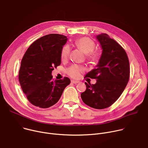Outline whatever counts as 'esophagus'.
I'll return each instance as SVG.
<instances>
[{"instance_id": "34e87169", "label": "esophagus", "mask_w": 148, "mask_h": 148, "mask_svg": "<svg viewBox=\"0 0 148 148\" xmlns=\"http://www.w3.org/2000/svg\"><path fill=\"white\" fill-rule=\"evenodd\" d=\"M71 83H73V84H78V83L79 82V81H75V80H71Z\"/></svg>"}]
</instances>
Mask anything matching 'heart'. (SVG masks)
Here are the masks:
<instances>
[{
  "mask_svg": "<svg viewBox=\"0 0 148 148\" xmlns=\"http://www.w3.org/2000/svg\"><path fill=\"white\" fill-rule=\"evenodd\" d=\"M76 46L81 50L86 53V59L91 62H96L100 58L99 53L94 51L95 47V42L88 37H82L75 41ZM70 51V46L67 45H64L61 51V59L63 61L66 60L69 56ZM84 69L79 65L73 64L66 69V73L70 77L73 78H78Z\"/></svg>",
  "mask_w": 148,
  "mask_h": 148,
  "instance_id": "obj_1",
  "label": "heart"
}]
</instances>
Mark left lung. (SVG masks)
I'll return each instance as SVG.
<instances>
[{
  "mask_svg": "<svg viewBox=\"0 0 148 148\" xmlns=\"http://www.w3.org/2000/svg\"><path fill=\"white\" fill-rule=\"evenodd\" d=\"M103 49L97 68L85 77L96 79L95 84L85 82L86 88L81 95L84 103L96 109L112 106L121 96L130 79L128 56L123 47L106 34L97 36Z\"/></svg>",
  "mask_w": 148,
  "mask_h": 148,
  "instance_id": "obj_1",
  "label": "left lung"
}]
</instances>
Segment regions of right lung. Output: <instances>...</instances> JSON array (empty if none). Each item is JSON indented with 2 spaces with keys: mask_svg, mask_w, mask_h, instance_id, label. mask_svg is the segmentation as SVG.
<instances>
[{
  "mask_svg": "<svg viewBox=\"0 0 148 148\" xmlns=\"http://www.w3.org/2000/svg\"><path fill=\"white\" fill-rule=\"evenodd\" d=\"M67 40L63 35H45L29 46L21 60L19 82L27 99L35 106H52L70 83L68 77L54 80L52 76L54 68L60 64L61 51Z\"/></svg>",
  "mask_w": 148,
  "mask_h": 148,
  "instance_id": "1",
  "label": "right lung"
}]
</instances>
